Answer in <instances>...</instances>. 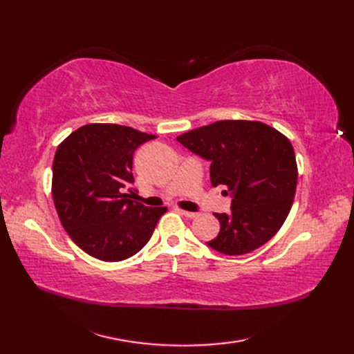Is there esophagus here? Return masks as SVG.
Listing matches in <instances>:
<instances>
[{"instance_id": "1", "label": "esophagus", "mask_w": 354, "mask_h": 354, "mask_svg": "<svg viewBox=\"0 0 354 354\" xmlns=\"http://www.w3.org/2000/svg\"><path fill=\"white\" fill-rule=\"evenodd\" d=\"M177 211L183 214V216L187 217V218H196L198 217V212H190V211H185V209H177Z\"/></svg>"}]
</instances>
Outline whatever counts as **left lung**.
<instances>
[{
	"label": "left lung",
	"mask_w": 354,
	"mask_h": 354,
	"mask_svg": "<svg viewBox=\"0 0 354 354\" xmlns=\"http://www.w3.org/2000/svg\"><path fill=\"white\" fill-rule=\"evenodd\" d=\"M190 152L211 162L214 187L232 196L229 214L216 216L220 232L208 246L226 255L260 248L282 227L297 189L291 142L259 121H217L177 137Z\"/></svg>",
	"instance_id": "8db88e82"
}]
</instances>
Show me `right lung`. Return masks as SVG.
I'll list each match as a JSON object with an SVG mask.
<instances>
[{"label":"right lung","instance_id":"add662e5","mask_svg":"<svg viewBox=\"0 0 354 354\" xmlns=\"http://www.w3.org/2000/svg\"><path fill=\"white\" fill-rule=\"evenodd\" d=\"M131 127L88 124L63 140L53 160L51 195L71 239L88 255L121 261L151 239L165 207L152 208L128 194L136 149L153 140Z\"/></svg>","mask_w":354,"mask_h":354}]
</instances>
